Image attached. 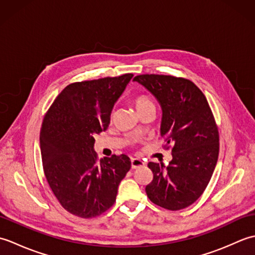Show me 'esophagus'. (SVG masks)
Listing matches in <instances>:
<instances>
[{"mask_svg":"<svg viewBox=\"0 0 255 255\" xmlns=\"http://www.w3.org/2000/svg\"><path fill=\"white\" fill-rule=\"evenodd\" d=\"M144 165V162L141 159L133 158L131 159V167L132 169H138V167H141Z\"/></svg>","mask_w":255,"mask_h":255,"instance_id":"1","label":"esophagus"}]
</instances>
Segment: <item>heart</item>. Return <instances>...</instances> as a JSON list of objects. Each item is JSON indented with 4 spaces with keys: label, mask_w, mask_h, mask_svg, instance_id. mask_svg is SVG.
Wrapping results in <instances>:
<instances>
[{
    "label": "heart",
    "mask_w": 255,
    "mask_h": 255,
    "mask_svg": "<svg viewBox=\"0 0 255 255\" xmlns=\"http://www.w3.org/2000/svg\"><path fill=\"white\" fill-rule=\"evenodd\" d=\"M133 103H134V106H136V108H137V111L144 110V108H147V107H154L153 103L151 102L147 96H143V95L136 97Z\"/></svg>",
    "instance_id": "b5f03b06"
}]
</instances>
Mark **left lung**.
<instances>
[{
  "mask_svg": "<svg viewBox=\"0 0 255 255\" xmlns=\"http://www.w3.org/2000/svg\"><path fill=\"white\" fill-rule=\"evenodd\" d=\"M143 85L162 108L161 136L172 149L166 167L149 162L153 180L145 186L149 199L169 210L196 202L207 187L217 164L219 132L207 100L192 81L162 74H141Z\"/></svg>",
  "mask_w": 255,
  "mask_h": 255,
  "instance_id": "1",
  "label": "left lung"
}]
</instances>
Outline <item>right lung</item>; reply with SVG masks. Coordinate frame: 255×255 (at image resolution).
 Here are the masks:
<instances>
[{
    "instance_id": "right-lung-1",
    "label": "right lung",
    "mask_w": 255,
    "mask_h": 255,
    "mask_svg": "<svg viewBox=\"0 0 255 255\" xmlns=\"http://www.w3.org/2000/svg\"><path fill=\"white\" fill-rule=\"evenodd\" d=\"M133 74L69 84L46 113L40 130L42 167L70 214L93 218L114 205L131 162L126 154L97 160L95 134L107 129L116 101Z\"/></svg>"
}]
</instances>
